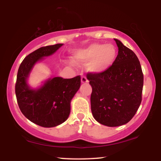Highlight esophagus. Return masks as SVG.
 Returning <instances> with one entry per match:
<instances>
[{
  "mask_svg": "<svg viewBox=\"0 0 161 161\" xmlns=\"http://www.w3.org/2000/svg\"><path fill=\"white\" fill-rule=\"evenodd\" d=\"M81 82H82V83H87V82H88V80H87L85 76H82V77H81Z\"/></svg>",
  "mask_w": 161,
  "mask_h": 161,
  "instance_id": "obj_1",
  "label": "esophagus"
}]
</instances>
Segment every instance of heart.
Masks as SVG:
<instances>
[{
  "label": "heart",
  "mask_w": 161,
  "mask_h": 161,
  "mask_svg": "<svg viewBox=\"0 0 161 161\" xmlns=\"http://www.w3.org/2000/svg\"><path fill=\"white\" fill-rule=\"evenodd\" d=\"M116 57V49L113 45L94 43L78 50L75 54V60L82 64L90 62L89 69L94 72H102L112 66Z\"/></svg>",
  "instance_id": "obj_1"
}]
</instances>
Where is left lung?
I'll use <instances>...</instances> for the list:
<instances>
[{
    "label": "left lung",
    "instance_id": "1",
    "mask_svg": "<svg viewBox=\"0 0 161 161\" xmlns=\"http://www.w3.org/2000/svg\"><path fill=\"white\" fill-rule=\"evenodd\" d=\"M119 48L114 63L102 72H88L92 87L91 109L94 118L105 126L126 124L135 115L142 100L143 74L133 52L114 39Z\"/></svg>",
    "mask_w": 161,
    "mask_h": 161
}]
</instances>
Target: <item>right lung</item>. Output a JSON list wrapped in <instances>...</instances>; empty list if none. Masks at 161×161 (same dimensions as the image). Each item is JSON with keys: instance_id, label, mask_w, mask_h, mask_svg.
<instances>
[{"instance_id": "obj_1", "label": "right lung", "mask_w": 161, "mask_h": 161, "mask_svg": "<svg viewBox=\"0 0 161 161\" xmlns=\"http://www.w3.org/2000/svg\"><path fill=\"white\" fill-rule=\"evenodd\" d=\"M62 45L45 46L32 52L21 62L18 71L15 90L18 107L27 119L42 127L57 126L66 121L71 100L80 87V75L71 79H49L37 89H31L27 84L35 64L55 53Z\"/></svg>"}]
</instances>
